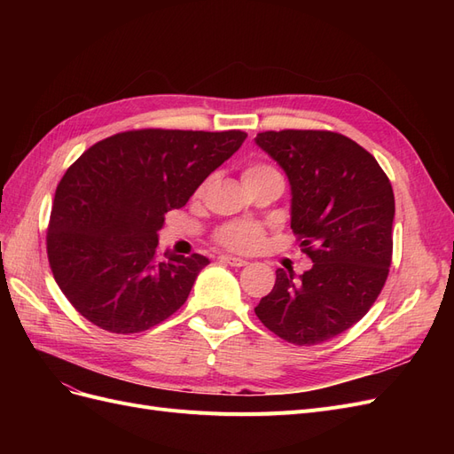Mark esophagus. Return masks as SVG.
<instances>
[{
    "label": "esophagus",
    "mask_w": 454,
    "mask_h": 454,
    "mask_svg": "<svg viewBox=\"0 0 454 454\" xmlns=\"http://www.w3.org/2000/svg\"><path fill=\"white\" fill-rule=\"evenodd\" d=\"M219 261L225 265H231V267H244L248 265V261L242 259V257H237V255H219Z\"/></svg>",
    "instance_id": "esophagus-1"
}]
</instances>
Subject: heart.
Returning a JSON list of instances; mask_svg holds the SVG:
<instances>
[{"label":"heart","instance_id":"1","mask_svg":"<svg viewBox=\"0 0 454 454\" xmlns=\"http://www.w3.org/2000/svg\"><path fill=\"white\" fill-rule=\"evenodd\" d=\"M269 174H278L274 168L267 167V164H252V167L244 168L242 172V182L254 180V177L269 176ZM265 231L259 223L254 222H232L217 229L215 240L223 244L225 248L235 250V252H252L259 248L261 242H263Z\"/></svg>","mask_w":454,"mask_h":454}]
</instances>
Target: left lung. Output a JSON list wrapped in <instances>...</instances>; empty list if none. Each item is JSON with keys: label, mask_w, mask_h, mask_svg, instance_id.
<instances>
[{"label": "left lung", "mask_w": 454, "mask_h": 454, "mask_svg": "<svg viewBox=\"0 0 454 454\" xmlns=\"http://www.w3.org/2000/svg\"><path fill=\"white\" fill-rule=\"evenodd\" d=\"M255 144L280 164L292 189V229L312 267L277 282L255 307L274 335L318 345L360 322L392 261L394 191L375 157L337 132H259Z\"/></svg>", "instance_id": "obj_1"}]
</instances>
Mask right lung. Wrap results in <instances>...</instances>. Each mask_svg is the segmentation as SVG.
<instances>
[{"label":"right lung","mask_w":454,"mask_h":454,"mask_svg":"<svg viewBox=\"0 0 454 454\" xmlns=\"http://www.w3.org/2000/svg\"><path fill=\"white\" fill-rule=\"evenodd\" d=\"M246 132L144 129L94 144L60 180L47 254L62 294L89 322L140 333L180 309L208 257H159L164 214L239 151Z\"/></svg>","instance_id":"obj_1"}]
</instances>
